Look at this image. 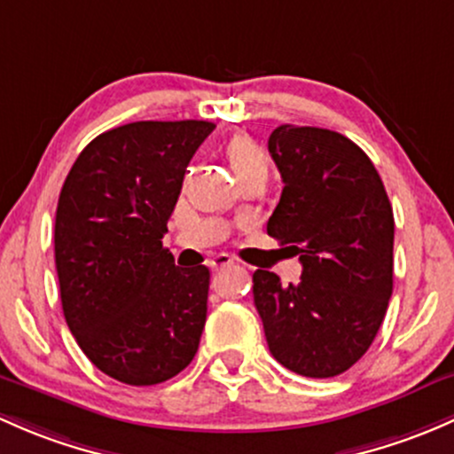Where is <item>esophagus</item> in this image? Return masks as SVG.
<instances>
[{
  "instance_id": "obj_1",
  "label": "esophagus",
  "mask_w": 454,
  "mask_h": 454,
  "mask_svg": "<svg viewBox=\"0 0 454 454\" xmlns=\"http://www.w3.org/2000/svg\"><path fill=\"white\" fill-rule=\"evenodd\" d=\"M232 263H235V259H232L231 254H226V252H219V254H215L211 259L213 270H222V267H228Z\"/></svg>"
}]
</instances>
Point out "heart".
<instances>
[{
	"label": "heart",
	"instance_id": "obj_1",
	"mask_svg": "<svg viewBox=\"0 0 454 454\" xmlns=\"http://www.w3.org/2000/svg\"><path fill=\"white\" fill-rule=\"evenodd\" d=\"M223 156H226L237 180L247 174H256V171H265L267 174V165H270V159H267L263 147L247 135L232 137L223 145Z\"/></svg>",
	"mask_w": 454,
	"mask_h": 454
}]
</instances>
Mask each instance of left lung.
<instances>
[{"instance_id": "8db88e82", "label": "left lung", "mask_w": 454, "mask_h": 454, "mask_svg": "<svg viewBox=\"0 0 454 454\" xmlns=\"http://www.w3.org/2000/svg\"><path fill=\"white\" fill-rule=\"evenodd\" d=\"M285 187L267 235L300 256V283L256 270L254 304L270 352L309 379L350 370L374 341L394 289V211L356 143L311 126L267 141Z\"/></svg>"}]
</instances>
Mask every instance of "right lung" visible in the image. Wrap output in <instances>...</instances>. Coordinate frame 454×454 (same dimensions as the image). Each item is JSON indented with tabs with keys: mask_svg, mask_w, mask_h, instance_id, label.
<instances>
[{
	"mask_svg": "<svg viewBox=\"0 0 454 454\" xmlns=\"http://www.w3.org/2000/svg\"><path fill=\"white\" fill-rule=\"evenodd\" d=\"M211 121H135L80 152L56 208L54 254L71 335L126 385L183 372L207 322L211 271L163 247L184 171Z\"/></svg>",
	"mask_w": 454,
	"mask_h": 454,
	"instance_id": "1",
	"label": "right lung"
}]
</instances>
